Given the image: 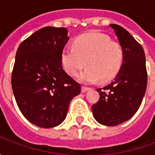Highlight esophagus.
I'll return each instance as SVG.
<instances>
[{
    "mask_svg": "<svg viewBox=\"0 0 155 155\" xmlns=\"http://www.w3.org/2000/svg\"><path fill=\"white\" fill-rule=\"evenodd\" d=\"M89 90H90V88L84 87V86H83V87L81 88V92H82V93H85V92L89 91Z\"/></svg>",
    "mask_w": 155,
    "mask_h": 155,
    "instance_id": "esophagus-1",
    "label": "esophagus"
}]
</instances>
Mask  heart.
Masks as SVG:
<instances>
[{"mask_svg": "<svg viewBox=\"0 0 155 155\" xmlns=\"http://www.w3.org/2000/svg\"><path fill=\"white\" fill-rule=\"evenodd\" d=\"M123 61L121 45L101 32L80 35L74 41L73 48H64L61 52L62 66L71 76H75L86 63L88 67L78 76V81L84 84L112 80L120 70Z\"/></svg>", "mask_w": 155, "mask_h": 155, "instance_id": "b5f03b06", "label": "heart"}]
</instances>
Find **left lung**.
Listing matches in <instances>:
<instances>
[{
	"label": "left lung",
	"instance_id": "8db88e82",
	"mask_svg": "<svg viewBox=\"0 0 155 155\" xmlns=\"http://www.w3.org/2000/svg\"><path fill=\"white\" fill-rule=\"evenodd\" d=\"M123 48L122 66L110 84L97 89L100 100L92 106L94 119L103 125L115 126L129 120L139 110L147 87L143 47L125 29L110 24Z\"/></svg>",
	"mask_w": 155,
	"mask_h": 155
}]
</instances>
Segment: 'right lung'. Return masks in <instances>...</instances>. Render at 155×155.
I'll list each match as a JSON object with an SVG mask.
<instances>
[{
	"label": "right lung",
	"mask_w": 155,
	"mask_h": 155,
	"mask_svg": "<svg viewBox=\"0 0 155 155\" xmlns=\"http://www.w3.org/2000/svg\"><path fill=\"white\" fill-rule=\"evenodd\" d=\"M68 30L46 26L21 42L12 76L16 104L27 120L41 128L61 124L81 85L62 68Z\"/></svg>",
	"instance_id": "add662e5"
}]
</instances>
